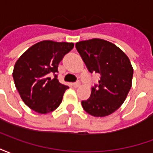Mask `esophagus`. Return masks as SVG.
Here are the masks:
<instances>
[{
    "instance_id": "esophagus-1",
    "label": "esophagus",
    "mask_w": 153,
    "mask_h": 153,
    "mask_svg": "<svg viewBox=\"0 0 153 153\" xmlns=\"http://www.w3.org/2000/svg\"><path fill=\"white\" fill-rule=\"evenodd\" d=\"M80 86V82L79 81H77L75 83H73V87L74 88H78V87Z\"/></svg>"
}]
</instances>
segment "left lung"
I'll list each match as a JSON object with an SVG mask.
<instances>
[{"instance_id":"1","label":"left lung","mask_w":153,"mask_h":153,"mask_svg":"<svg viewBox=\"0 0 153 153\" xmlns=\"http://www.w3.org/2000/svg\"><path fill=\"white\" fill-rule=\"evenodd\" d=\"M90 73L101 75L91 95L82 101L83 110L93 116H106L119 109L131 88L134 70L128 56L115 44L98 38L75 44Z\"/></svg>"}]
</instances>
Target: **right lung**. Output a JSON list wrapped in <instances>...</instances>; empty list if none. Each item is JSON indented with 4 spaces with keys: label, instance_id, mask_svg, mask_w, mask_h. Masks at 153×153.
<instances>
[{
    "label": "right lung",
    "instance_id": "obj_1",
    "mask_svg": "<svg viewBox=\"0 0 153 153\" xmlns=\"http://www.w3.org/2000/svg\"><path fill=\"white\" fill-rule=\"evenodd\" d=\"M73 47L72 42L42 41L29 47L16 61L13 79L22 100L29 108L47 114L60 106L69 87L57 79L58 65ZM52 73L53 79L50 77Z\"/></svg>",
    "mask_w": 153,
    "mask_h": 153
}]
</instances>
